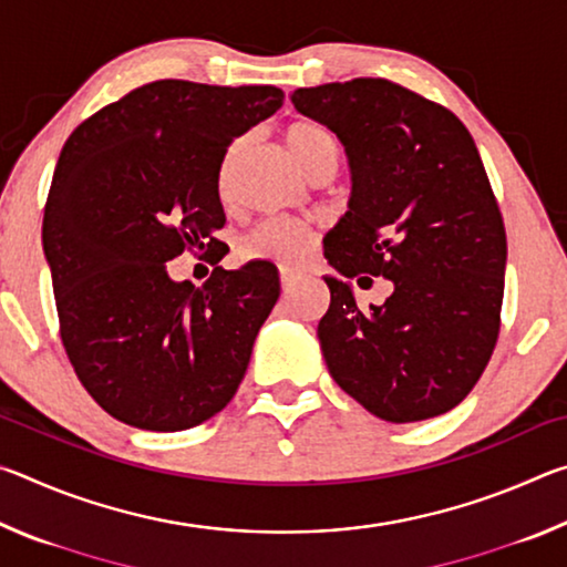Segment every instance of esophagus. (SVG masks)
<instances>
[{
    "instance_id": "esophagus-1",
    "label": "esophagus",
    "mask_w": 567,
    "mask_h": 567,
    "mask_svg": "<svg viewBox=\"0 0 567 567\" xmlns=\"http://www.w3.org/2000/svg\"><path fill=\"white\" fill-rule=\"evenodd\" d=\"M300 280H302V277H300V272L285 270V267H282V270H280V282H282V290H285V292H290V290H292V287H295L297 282H300Z\"/></svg>"
}]
</instances>
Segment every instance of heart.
<instances>
[{
  "label": "heart",
  "mask_w": 567,
  "mask_h": 567,
  "mask_svg": "<svg viewBox=\"0 0 567 567\" xmlns=\"http://www.w3.org/2000/svg\"><path fill=\"white\" fill-rule=\"evenodd\" d=\"M287 147L300 162V167L307 175L315 177L322 169H338L342 159V145L334 137V132L324 127L320 122L312 120H297L285 130ZM245 147V140H237L233 147L227 150L219 167V192L227 197L229 185H233L235 165L239 152ZM315 249V233L307 225L297 223V219L287 217H270L265 223L257 225L252 233L245 235L239 243V255L245 260H265L277 262L282 267H295L305 262Z\"/></svg>",
  "instance_id": "heart-1"
}]
</instances>
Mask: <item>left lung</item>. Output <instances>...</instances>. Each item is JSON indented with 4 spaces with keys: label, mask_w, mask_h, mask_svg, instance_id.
Listing matches in <instances>:
<instances>
[{
    "label": "left lung",
    "mask_w": 567,
    "mask_h": 567,
    "mask_svg": "<svg viewBox=\"0 0 567 567\" xmlns=\"http://www.w3.org/2000/svg\"><path fill=\"white\" fill-rule=\"evenodd\" d=\"M348 152V213L324 237L318 324L334 382L372 415L417 422L453 410L501 332L507 239L475 140L443 104L360 76L292 92ZM385 276L393 295L362 313L348 279Z\"/></svg>",
    "instance_id": "8db88e82"
}]
</instances>
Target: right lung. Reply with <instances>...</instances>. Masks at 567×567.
<instances>
[{"mask_svg": "<svg viewBox=\"0 0 567 567\" xmlns=\"http://www.w3.org/2000/svg\"><path fill=\"white\" fill-rule=\"evenodd\" d=\"M270 84L159 80L94 112L64 142L44 207L60 334L76 378L124 425L177 433L223 410L280 297L270 262L175 282L167 262L219 239V167L282 107Z\"/></svg>", "mask_w": 567, "mask_h": 567, "instance_id": "right-lung-1", "label": "right lung"}]
</instances>
